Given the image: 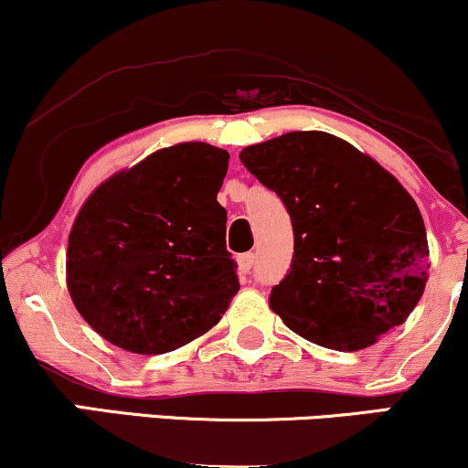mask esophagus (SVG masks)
<instances>
[{"mask_svg": "<svg viewBox=\"0 0 468 468\" xmlns=\"http://www.w3.org/2000/svg\"><path fill=\"white\" fill-rule=\"evenodd\" d=\"M252 261H255V255H252V252H244V255L238 257V272L241 279H246V275L250 272Z\"/></svg>", "mask_w": 468, "mask_h": 468, "instance_id": "obj_1", "label": "esophagus"}]
</instances>
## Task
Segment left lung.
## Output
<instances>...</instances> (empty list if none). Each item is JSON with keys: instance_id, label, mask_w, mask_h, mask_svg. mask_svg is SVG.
<instances>
[{"instance_id": "obj_1", "label": "left lung", "mask_w": 468, "mask_h": 468, "mask_svg": "<svg viewBox=\"0 0 468 468\" xmlns=\"http://www.w3.org/2000/svg\"><path fill=\"white\" fill-rule=\"evenodd\" d=\"M239 160L292 219V266L268 299L290 330L354 352L405 324L427 286L429 244L420 208L388 169L325 132L282 133Z\"/></svg>"}]
</instances>
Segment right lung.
<instances>
[{"instance_id": "1", "label": "right lung", "mask_w": 468, "mask_h": 468, "mask_svg": "<svg viewBox=\"0 0 468 468\" xmlns=\"http://www.w3.org/2000/svg\"><path fill=\"white\" fill-rule=\"evenodd\" d=\"M229 152L207 143L158 149L101 182L68 238L74 308L105 341L165 354L202 336L238 294L218 202Z\"/></svg>"}]
</instances>
